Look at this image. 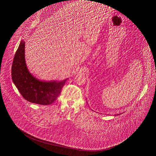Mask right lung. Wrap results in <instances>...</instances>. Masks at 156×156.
I'll list each match as a JSON object with an SVG mask.
<instances>
[{"label": "right lung", "mask_w": 156, "mask_h": 156, "mask_svg": "<svg viewBox=\"0 0 156 156\" xmlns=\"http://www.w3.org/2000/svg\"><path fill=\"white\" fill-rule=\"evenodd\" d=\"M11 76L14 84L26 100L42 105L53 103L67 80L46 82L34 77L28 71L25 63L24 41H21L14 55Z\"/></svg>", "instance_id": "right-lung-1"}]
</instances>
